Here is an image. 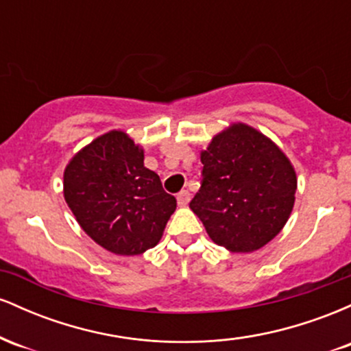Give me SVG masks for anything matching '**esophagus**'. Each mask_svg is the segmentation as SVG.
<instances>
[{
  "label": "esophagus",
  "mask_w": 351,
  "mask_h": 351,
  "mask_svg": "<svg viewBox=\"0 0 351 351\" xmlns=\"http://www.w3.org/2000/svg\"><path fill=\"white\" fill-rule=\"evenodd\" d=\"M176 199H178L180 206H186V204L189 203V199H191V195H189L188 189H183V191L178 193V196H176Z\"/></svg>",
  "instance_id": "34e87169"
}]
</instances>
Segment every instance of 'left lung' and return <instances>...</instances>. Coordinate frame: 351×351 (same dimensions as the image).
<instances>
[{
  "label": "left lung",
  "mask_w": 351,
  "mask_h": 351,
  "mask_svg": "<svg viewBox=\"0 0 351 351\" xmlns=\"http://www.w3.org/2000/svg\"><path fill=\"white\" fill-rule=\"evenodd\" d=\"M203 180L189 208L213 243L254 252L272 241L291 216L297 176L285 153L245 123H232L201 152Z\"/></svg>",
  "instance_id": "8db88e82"
}]
</instances>
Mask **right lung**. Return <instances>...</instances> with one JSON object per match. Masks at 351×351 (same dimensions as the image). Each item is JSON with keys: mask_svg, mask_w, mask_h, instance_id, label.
Listing matches in <instances>:
<instances>
[{"mask_svg": "<svg viewBox=\"0 0 351 351\" xmlns=\"http://www.w3.org/2000/svg\"><path fill=\"white\" fill-rule=\"evenodd\" d=\"M143 148L122 130L97 136L64 170V199L88 237L119 256L155 247L176 209Z\"/></svg>", "mask_w": 351, "mask_h": 351, "instance_id": "right-lung-1", "label": "right lung"}]
</instances>
